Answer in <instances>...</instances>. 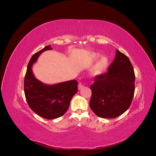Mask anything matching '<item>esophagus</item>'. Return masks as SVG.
<instances>
[{"label":"esophagus","instance_id":"1","mask_svg":"<svg viewBox=\"0 0 156 156\" xmlns=\"http://www.w3.org/2000/svg\"><path fill=\"white\" fill-rule=\"evenodd\" d=\"M83 87H84L83 84L81 83H79V86H78V88H79V90L83 88Z\"/></svg>","mask_w":156,"mask_h":156}]
</instances>
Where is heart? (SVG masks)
<instances>
[{"label": "heart", "instance_id": "obj_1", "mask_svg": "<svg viewBox=\"0 0 156 156\" xmlns=\"http://www.w3.org/2000/svg\"><path fill=\"white\" fill-rule=\"evenodd\" d=\"M100 55L98 54H94L92 55V59L94 61L97 60L99 57H100ZM108 66V60L105 56H103L100 58V60L98 61V62L94 65L92 69V73L94 75H100L102 72H104L105 69L107 68Z\"/></svg>", "mask_w": 156, "mask_h": 156}]
</instances>
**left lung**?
Instances as JSON below:
<instances>
[{"instance_id": "1", "label": "left lung", "mask_w": 156, "mask_h": 156, "mask_svg": "<svg viewBox=\"0 0 156 156\" xmlns=\"http://www.w3.org/2000/svg\"><path fill=\"white\" fill-rule=\"evenodd\" d=\"M108 71L98 75L90 86V107L101 118L112 119L126 111L133 98L135 75L129 58L118 49Z\"/></svg>"}]
</instances>
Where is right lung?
Segmentation results:
<instances>
[{
	"label": "right lung",
	"instance_id": "obj_1",
	"mask_svg": "<svg viewBox=\"0 0 156 156\" xmlns=\"http://www.w3.org/2000/svg\"><path fill=\"white\" fill-rule=\"evenodd\" d=\"M50 45L33 55L28 64L24 80V92L28 105L37 115L45 119H55L63 116L68 109L70 101L77 92L78 83L75 80L47 85L35 77L32 71L33 64Z\"/></svg>",
	"mask_w": 156,
	"mask_h": 156
}]
</instances>
